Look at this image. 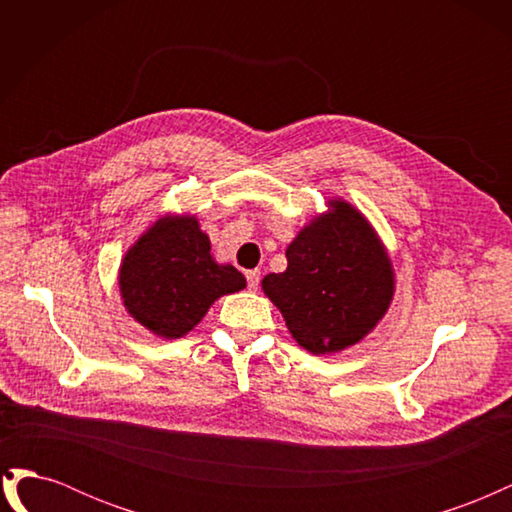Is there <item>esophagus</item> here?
Returning a JSON list of instances; mask_svg holds the SVG:
<instances>
[{"label": "esophagus", "mask_w": 512, "mask_h": 512, "mask_svg": "<svg viewBox=\"0 0 512 512\" xmlns=\"http://www.w3.org/2000/svg\"><path fill=\"white\" fill-rule=\"evenodd\" d=\"M245 277H247V286H250V290H256L260 284V271L258 269L245 271Z\"/></svg>", "instance_id": "34e87169"}]
</instances>
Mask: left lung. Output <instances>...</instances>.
Wrapping results in <instances>:
<instances>
[{
	"label": "left lung",
	"instance_id": "1",
	"mask_svg": "<svg viewBox=\"0 0 512 512\" xmlns=\"http://www.w3.org/2000/svg\"><path fill=\"white\" fill-rule=\"evenodd\" d=\"M284 273L262 277L290 335L312 354H335L378 327L395 294V269L376 228L348 200L333 196L286 250Z\"/></svg>",
	"mask_w": 512,
	"mask_h": 512
}]
</instances>
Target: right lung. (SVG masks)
I'll use <instances>...</instances> for the list:
<instances>
[{"mask_svg":"<svg viewBox=\"0 0 512 512\" xmlns=\"http://www.w3.org/2000/svg\"><path fill=\"white\" fill-rule=\"evenodd\" d=\"M117 284L126 312L164 339L188 335L215 301L247 286L211 256L194 213L160 215L123 254Z\"/></svg>","mask_w":512,"mask_h":512,"instance_id":"obj_1","label":"right lung"}]
</instances>
